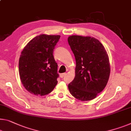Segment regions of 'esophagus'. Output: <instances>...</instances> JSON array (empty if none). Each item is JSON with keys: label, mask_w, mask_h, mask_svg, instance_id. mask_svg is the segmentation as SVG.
Instances as JSON below:
<instances>
[{"label": "esophagus", "mask_w": 131, "mask_h": 131, "mask_svg": "<svg viewBox=\"0 0 131 131\" xmlns=\"http://www.w3.org/2000/svg\"><path fill=\"white\" fill-rule=\"evenodd\" d=\"M66 75V73H62V74H60V76L61 78H63Z\"/></svg>", "instance_id": "34e87169"}]
</instances>
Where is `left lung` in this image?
I'll use <instances>...</instances> for the list:
<instances>
[{
    "instance_id": "8db88e82",
    "label": "left lung",
    "mask_w": 131,
    "mask_h": 131,
    "mask_svg": "<svg viewBox=\"0 0 131 131\" xmlns=\"http://www.w3.org/2000/svg\"><path fill=\"white\" fill-rule=\"evenodd\" d=\"M68 42L76 61L75 75L68 84V90L78 100H93L105 88L109 79L110 62L106 50L94 37L71 36Z\"/></svg>"
}]
</instances>
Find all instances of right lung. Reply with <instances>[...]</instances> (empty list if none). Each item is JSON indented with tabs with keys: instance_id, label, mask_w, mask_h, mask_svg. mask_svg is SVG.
<instances>
[{
	"instance_id": "obj_1",
	"label": "right lung",
	"mask_w": 131,
	"mask_h": 131,
	"mask_svg": "<svg viewBox=\"0 0 131 131\" xmlns=\"http://www.w3.org/2000/svg\"><path fill=\"white\" fill-rule=\"evenodd\" d=\"M60 36L40 35L33 39L21 51L19 62L21 81L28 91L45 95L57 84V63L54 49Z\"/></svg>"
}]
</instances>
